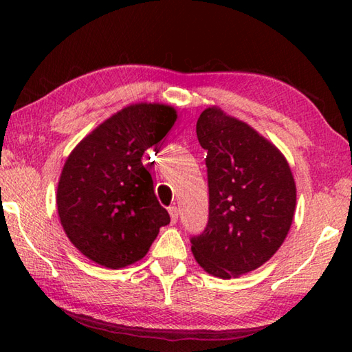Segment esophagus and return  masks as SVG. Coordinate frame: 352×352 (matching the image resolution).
Listing matches in <instances>:
<instances>
[{
	"label": "esophagus",
	"instance_id": "34e87169",
	"mask_svg": "<svg viewBox=\"0 0 352 352\" xmlns=\"http://www.w3.org/2000/svg\"><path fill=\"white\" fill-rule=\"evenodd\" d=\"M169 214H170V222L177 223L178 220V208L177 206H169Z\"/></svg>",
	"mask_w": 352,
	"mask_h": 352
}]
</instances>
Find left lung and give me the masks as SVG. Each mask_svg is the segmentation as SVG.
Here are the masks:
<instances>
[{"label": "left lung", "mask_w": 352, "mask_h": 352, "mask_svg": "<svg viewBox=\"0 0 352 352\" xmlns=\"http://www.w3.org/2000/svg\"><path fill=\"white\" fill-rule=\"evenodd\" d=\"M197 138L208 153L210 216L190 250L210 275L230 279L281 247L296 205L294 175L272 142L217 107L200 115Z\"/></svg>", "instance_id": "obj_1"}]
</instances>
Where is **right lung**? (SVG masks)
Here are the masks:
<instances>
[{
	"label": "right lung",
	"instance_id": "right-lung-1",
	"mask_svg": "<svg viewBox=\"0 0 352 352\" xmlns=\"http://www.w3.org/2000/svg\"><path fill=\"white\" fill-rule=\"evenodd\" d=\"M175 119L169 105L126 107L85 136L65 163L58 217L73 245L96 264L116 270L142 259L170 222L142 155Z\"/></svg>",
	"mask_w": 352,
	"mask_h": 352
}]
</instances>
